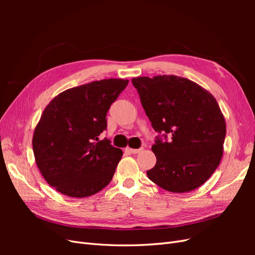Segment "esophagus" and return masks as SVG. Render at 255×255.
I'll use <instances>...</instances> for the list:
<instances>
[{
    "label": "esophagus",
    "instance_id": "esophagus-1",
    "mask_svg": "<svg viewBox=\"0 0 255 255\" xmlns=\"http://www.w3.org/2000/svg\"><path fill=\"white\" fill-rule=\"evenodd\" d=\"M130 153H133V154H137V153H139V152H141L142 151V148H140V149H128Z\"/></svg>",
    "mask_w": 255,
    "mask_h": 255
}]
</instances>
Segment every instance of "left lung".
Segmentation results:
<instances>
[{"label": "left lung", "instance_id": "8db88e82", "mask_svg": "<svg viewBox=\"0 0 255 255\" xmlns=\"http://www.w3.org/2000/svg\"><path fill=\"white\" fill-rule=\"evenodd\" d=\"M132 83L153 128L165 136V140L156 137L152 145L156 164L146 175L176 194L200 187L223 154L227 127L216 99L197 83L176 75L139 76Z\"/></svg>", "mask_w": 255, "mask_h": 255}]
</instances>
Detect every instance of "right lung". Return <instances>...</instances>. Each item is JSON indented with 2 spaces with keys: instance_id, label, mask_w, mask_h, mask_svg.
Listing matches in <instances>:
<instances>
[{
  "instance_id": "right-lung-1",
  "label": "right lung",
  "mask_w": 255,
  "mask_h": 255,
  "mask_svg": "<svg viewBox=\"0 0 255 255\" xmlns=\"http://www.w3.org/2000/svg\"><path fill=\"white\" fill-rule=\"evenodd\" d=\"M128 80L107 79L60 92L34 130L33 151L44 180L72 198L97 194L112 181L122 150L99 140L106 114Z\"/></svg>"
}]
</instances>
